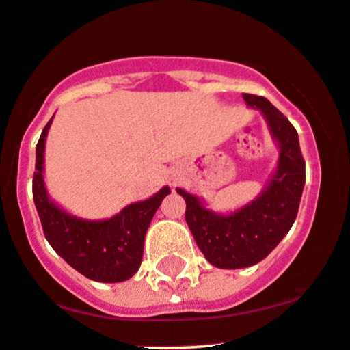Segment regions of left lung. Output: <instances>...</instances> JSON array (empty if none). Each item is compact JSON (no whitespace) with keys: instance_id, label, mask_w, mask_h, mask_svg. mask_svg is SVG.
<instances>
[{"instance_id":"1","label":"left lung","mask_w":350,"mask_h":350,"mask_svg":"<svg viewBox=\"0 0 350 350\" xmlns=\"http://www.w3.org/2000/svg\"><path fill=\"white\" fill-rule=\"evenodd\" d=\"M244 101L266 118L278 141V169L252 202L222 216L206 209L199 198L176 189L186 201V222L196 244L213 266L241 269L260 262L293 228L306 183V163L295 128L262 96L243 94Z\"/></svg>"}]
</instances>
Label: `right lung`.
I'll use <instances>...</instances> for the list:
<instances>
[{
    "instance_id": "1",
    "label": "right lung",
    "mask_w": 350,
    "mask_h": 350,
    "mask_svg": "<svg viewBox=\"0 0 350 350\" xmlns=\"http://www.w3.org/2000/svg\"><path fill=\"white\" fill-rule=\"evenodd\" d=\"M53 118L36 144L33 199L44 237L64 260L84 278L98 282L128 281L143 260L144 237L169 187L146 201L134 202L105 221H88L68 214L49 199L43 179L44 143Z\"/></svg>"
}]
</instances>
